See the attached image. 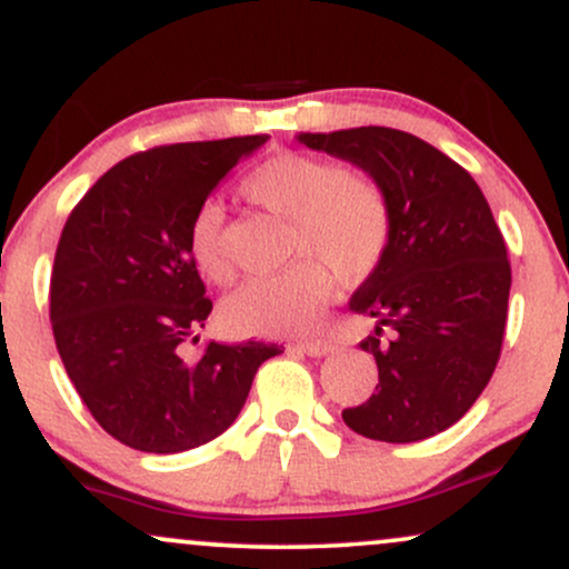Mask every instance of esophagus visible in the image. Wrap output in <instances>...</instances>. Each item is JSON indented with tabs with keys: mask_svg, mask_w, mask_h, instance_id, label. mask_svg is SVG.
<instances>
[{
	"mask_svg": "<svg viewBox=\"0 0 569 569\" xmlns=\"http://www.w3.org/2000/svg\"><path fill=\"white\" fill-rule=\"evenodd\" d=\"M297 348L302 350V352H307V356H310V358L329 356V352L335 350V348H331V342H323V339H316V342H299Z\"/></svg>",
	"mask_w": 569,
	"mask_h": 569,
	"instance_id": "obj_1",
	"label": "esophagus"
}]
</instances>
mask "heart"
Listing matches in <instances>:
<instances>
[{
  "instance_id": "obj_1",
  "label": "heart",
  "mask_w": 569,
  "mask_h": 569,
  "mask_svg": "<svg viewBox=\"0 0 569 569\" xmlns=\"http://www.w3.org/2000/svg\"><path fill=\"white\" fill-rule=\"evenodd\" d=\"M243 194L291 221V253L299 259L283 276L253 278L221 305V321L234 335L289 337L312 329L342 280L369 278L390 243V206L382 187L335 162L283 152L246 176ZM224 213L206 202L189 224V253L213 283H230L234 267L221 240Z\"/></svg>"
}]
</instances>
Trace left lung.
I'll return each mask as SVG.
<instances>
[{
  "label": "left lung",
  "mask_w": 569,
  "mask_h": 569,
  "mask_svg": "<svg viewBox=\"0 0 569 569\" xmlns=\"http://www.w3.org/2000/svg\"><path fill=\"white\" fill-rule=\"evenodd\" d=\"M297 141L361 168L393 219L380 267L350 297V310L377 323L361 350L375 356L380 385L342 411L345 426L388 443L430 439L473 407L500 358L511 264L489 202L466 168L403 130Z\"/></svg>",
  "instance_id": "1"
}]
</instances>
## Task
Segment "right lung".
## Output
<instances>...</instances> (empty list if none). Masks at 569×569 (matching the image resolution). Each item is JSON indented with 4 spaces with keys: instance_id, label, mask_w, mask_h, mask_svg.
Instances as JSON below:
<instances>
[{
    "instance_id": "add662e5",
    "label": "right lung",
    "mask_w": 569,
    "mask_h": 569,
    "mask_svg": "<svg viewBox=\"0 0 569 569\" xmlns=\"http://www.w3.org/2000/svg\"><path fill=\"white\" fill-rule=\"evenodd\" d=\"M270 136L154 147L109 168L77 202L56 248L50 323L96 422L139 452L208 443L243 409L278 345L181 342L211 316L189 224L227 173ZM200 337H194L198 342Z\"/></svg>"
}]
</instances>
